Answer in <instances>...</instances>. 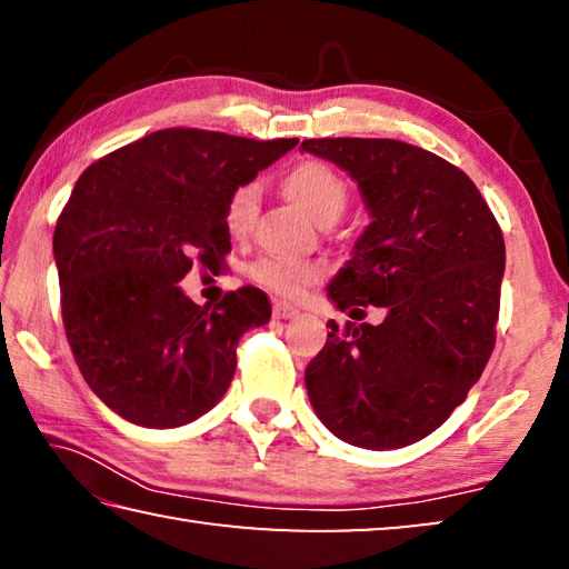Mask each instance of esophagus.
<instances>
[{"instance_id": "1", "label": "esophagus", "mask_w": 569, "mask_h": 569, "mask_svg": "<svg viewBox=\"0 0 569 569\" xmlns=\"http://www.w3.org/2000/svg\"><path fill=\"white\" fill-rule=\"evenodd\" d=\"M273 316H276V319H293V316H298V308L291 306V303H286V301H278L273 306Z\"/></svg>"}]
</instances>
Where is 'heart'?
<instances>
[{"label":"heart","mask_w":569,"mask_h":569,"mask_svg":"<svg viewBox=\"0 0 569 569\" xmlns=\"http://www.w3.org/2000/svg\"><path fill=\"white\" fill-rule=\"evenodd\" d=\"M283 196L319 226H331L349 203V188L333 168L319 160H303L281 178ZM258 210V188L240 186L230 192L223 208V226L230 238H246ZM250 278L278 296H298L323 276V266L301 258H261L250 266Z\"/></svg>","instance_id":"b5f03b06"}]
</instances>
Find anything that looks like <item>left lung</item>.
Listing matches in <instances>:
<instances>
[{
  "label": "left lung",
  "mask_w": 569,
  "mask_h": 569,
  "mask_svg": "<svg viewBox=\"0 0 569 569\" xmlns=\"http://www.w3.org/2000/svg\"><path fill=\"white\" fill-rule=\"evenodd\" d=\"M301 150L359 182L371 223L329 283L341 311L381 306L379 326L329 321L306 366L316 417L346 445L399 449L449 419L495 349L505 238L465 172L401 140L321 138Z\"/></svg>",
  "instance_id": "obj_1"
}]
</instances>
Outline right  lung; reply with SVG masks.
<instances>
[{"mask_svg":"<svg viewBox=\"0 0 569 569\" xmlns=\"http://www.w3.org/2000/svg\"><path fill=\"white\" fill-rule=\"evenodd\" d=\"M296 146L168 128L74 182L52 238L64 333L88 387L122 419L172 429L223 399L238 339L268 323L271 303L243 286L198 306L178 283L192 263L220 268L228 196Z\"/></svg>","mask_w":569,"mask_h":569,"instance_id":"obj_1","label":"right lung"}]
</instances>
